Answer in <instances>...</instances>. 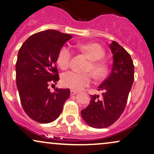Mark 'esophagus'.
Listing matches in <instances>:
<instances>
[{
  "label": "esophagus",
  "mask_w": 154,
  "mask_h": 154,
  "mask_svg": "<svg viewBox=\"0 0 154 154\" xmlns=\"http://www.w3.org/2000/svg\"><path fill=\"white\" fill-rule=\"evenodd\" d=\"M78 92L76 91H74V90H70V95H75Z\"/></svg>",
  "instance_id": "1"
}]
</instances>
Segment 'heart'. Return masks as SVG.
Masks as SVG:
<instances>
[{
	"label": "heart",
	"mask_w": 154,
	"mask_h": 154,
	"mask_svg": "<svg viewBox=\"0 0 154 154\" xmlns=\"http://www.w3.org/2000/svg\"><path fill=\"white\" fill-rule=\"evenodd\" d=\"M79 49L83 53L86 55L91 60L86 68V71L91 73L97 79H102L106 73V66L101 59L104 57V51L102 47L97 43L81 45ZM73 52L69 47L63 46L60 50L57 55V62L63 69L69 67ZM91 76L89 73H80L75 71H68L61 76V83L66 87L75 91H80L91 84Z\"/></svg>",
	"instance_id": "1"
}]
</instances>
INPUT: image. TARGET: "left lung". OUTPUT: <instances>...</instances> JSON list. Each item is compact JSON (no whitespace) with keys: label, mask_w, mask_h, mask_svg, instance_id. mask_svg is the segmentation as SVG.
I'll list each match as a JSON object with an SVG mask.
<instances>
[{"label":"left lung","mask_w":154,"mask_h":154,"mask_svg":"<svg viewBox=\"0 0 154 154\" xmlns=\"http://www.w3.org/2000/svg\"><path fill=\"white\" fill-rule=\"evenodd\" d=\"M113 55L112 69L99 86L102 96L91 95L90 104L81 110L82 118L94 128H107L118 120L125 108L134 81V65L130 54L117 42L109 45Z\"/></svg>","instance_id":"obj_1"}]
</instances>
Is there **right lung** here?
Listing matches in <instances>:
<instances>
[{"label": "right lung", "mask_w": 154, "mask_h": 154, "mask_svg": "<svg viewBox=\"0 0 154 154\" xmlns=\"http://www.w3.org/2000/svg\"><path fill=\"white\" fill-rule=\"evenodd\" d=\"M72 36L48 29L29 37L19 49L16 63V86L25 112L39 123L53 122L60 116L69 88H48L59 81L55 63L58 52Z\"/></svg>", "instance_id": "1"}]
</instances>
